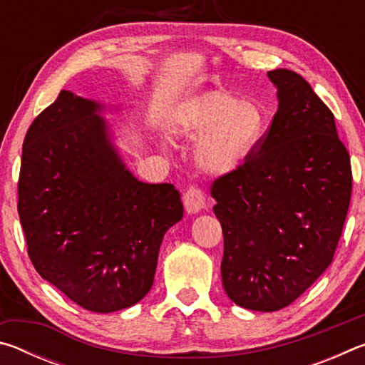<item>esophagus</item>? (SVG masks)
Instances as JSON below:
<instances>
[{
  "label": "esophagus",
  "mask_w": 365,
  "mask_h": 365,
  "mask_svg": "<svg viewBox=\"0 0 365 365\" xmlns=\"http://www.w3.org/2000/svg\"><path fill=\"white\" fill-rule=\"evenodd\" d=\"M183 205L185 209H187V212L190 214H196L197 211H201L202 207H206L205 191L200 187L187 188L183 193Z\"/></svg>",
  "instance_id": "esophagus-1"
}]
</instances>
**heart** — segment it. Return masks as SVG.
I'll use <instances>...</instances> for the list:
<instances>
[{
    "mask_svg": "<svg viewBox=\"0 0 365 365\" xmlns=\"http://www.w3.org/2000/svg\"><path fill=\"white\" fill-rule=\"evenodd\" d=\"M178 137L196 140L193 158L211 175L242 168L265 133V114L257 103L228 91H209L191 100L175 120Z\"/></svg>",
    "mask_w": 365,
    "mask_h": 365,
    "instance_id": "b5f03b06",
    "label": "heart"
}]
</instances>
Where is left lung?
<instances>
[{
    "label": "left lung",
    "instance_id": "left-lung-1",
    "mask_svg": "<svg viewBox=\"0 0 365 365\" xmlns=\"http://www.w3.org/2000/svg\"><path fill=\"white\" fill-rule=\"evenodd\" d=\"M279 109L248 159L211 183L224 233L220 274L235 304H292L335 256L353 174L335 117L293 71H270Z\"/></svg>",
    "mask_w": 365,
    "mask_h": 365
}]
</instances>
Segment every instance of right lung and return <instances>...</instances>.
Returning a JSON list of instances; mask_svg holds the SVG:
<instances>
[{"mask_svg":"<svg viewBox=\"0 0 365 365\" xmlns=\"http://www.w3.org/2000/svg\"><path fill=\"white\" fill-rule=\"evenodd\" d=\"M96 103L63 90L30 123L17 211L41 279L91 312L150 292L164 233L183 217L170 183L138 182L108 140Z\"/></svg>","mask_w":365,"mask_h":365,"instance_id":"obj_1","label":"right lung"}]
</instances>
